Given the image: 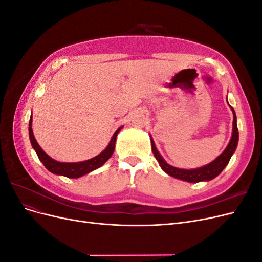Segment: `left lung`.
<instances>
[{
	"label": "left lung",
	"instance_id": "8db88e82",
	"mask_svg": "<svg viewBox=\"0 0 262 262\" xmlns=\"http://www.w3.org/2000/svg\"><path fill=\"white\" fill-rule=\"evenodd\" d=\"M232 108V107H231ZM233 110V115H234V120H233V134H232V139L229 141V143L227 145V147L225 148V150L222 153L216 160H214L212 163L203 166V167L196 168V169H180V168H176L173 166H170L169 164L166 163L164 161V158L161 156V154L158 153V150L155 147L154 141L150 139V143H152V150L153 154L155 156V158L157 160V162L160 163L162 169L167 172L168 175L185 180V181H189V182H199V181H208L211 180L213 178H215L217 175L222 172L225 168V166L228 164L229 160H231L232 155L234 154L235 149L237 147V143H238V129H237V122H236V114Z\"/></svg>",
	"mask_w": 262,
	"mask_h": 262
}]
</instances>
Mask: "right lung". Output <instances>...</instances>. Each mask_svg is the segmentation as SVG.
<instances>
[{
    "label": "right lung",
    "mask_w": 262,
    "mask_h": 262,
    "mask_svg": "<svg viewBox=\"0 0 262 262\" xmlns=\"http://www.w3.org/2000/svg\"><path fill=\"white\" fill-rule=\"evenodd\" d=\"M31 121L33 120H31V117H30L29 138H30L31 145H33L34 149L36 150L39 160H40L41 163L45 165V167L49 171H51L52 173H55V175L66 176L68 178H78L81 176H84V175H86V173H89L90 171L97 169L102 164H105L114 153L117 134L119 133V131H120V129H119L115 132L109 145L104 150H102L99 155L95 156L94 158H91V160H89V161H84V162H80V163H60V162L52 160V158L47 155L42 150V148L39 146V144L37 143V141L34 137L33 129H31Z\"/></svg>",
    "instance_id": "right-lung-1"
}]
</instances>
